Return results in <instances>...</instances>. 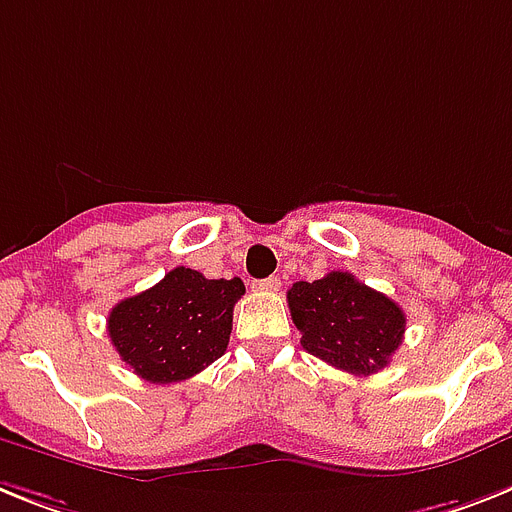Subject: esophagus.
<instances>
[{
    "instance_id": "34e87169",
    "label": "esophagus",
    "mask_w": 512,
    "mask_h": 512,
    "mask_svg": "<svg viewBox=\"0 0 512 512\" xmlns=\"http://www.w3.org/2000/svg\"><path fill=\"white\" fill-rule=\"evenodd\" d=\"M282 282L277 277H266V280L256 282V290H264V293H277L280 290Z\"/></svg>"
}]
</instances>
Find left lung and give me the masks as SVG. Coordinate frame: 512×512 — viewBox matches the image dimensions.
Here are the masks:
<instances>
[{
	"mask_svg": "<svg viewBox=\"0 0 512 512\" xmlns=\"http://www.w3.org/2000/svg\"><path fill=\"white\" fill-rule=\"evenodd\" d=\"M287 306L303 348L350 374L369 377L384 369L403 342V308L348 272L295 282Z\"/></svg>",
	"mask_w": 512,
	"mask_h": 512,
	"instance_id": "obj_1",
	"label": "left lung"
}]
</instances>
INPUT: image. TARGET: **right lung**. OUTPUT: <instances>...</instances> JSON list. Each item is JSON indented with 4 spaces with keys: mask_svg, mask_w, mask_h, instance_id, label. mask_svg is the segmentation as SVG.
Segmentation results:
<instances>
[{
    "mask_svg": "<svg viewBox=\"0 0 512 512\" xmlns=\"http://www.w3.org/2000/svg\"><path fill=\"white\" fill-rule=\"evenodd\" d=\"M240 277L206 280L177 266L162 282L109 311L107 332L120 358L146 382H183L225 356Z\"/></svg>",
    "mask_w": 512,
    "mask_h": 512,
    "instance_id": "right-lung-1",
    "label": "right lung"
}]
</instances>
